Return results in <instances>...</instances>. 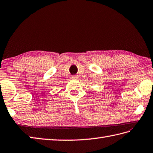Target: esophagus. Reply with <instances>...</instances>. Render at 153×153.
I'll list each match as a JSON object with an SVG mask.
<instances>
[{
  "label": "esophagus",
  "instance_id": "esophagus-1",
  "mask_svg": "<svg viewBox=\"0 0 153 153\" xmlns=\"http://www.w3.org/2000/svg\"><path fill=\"white\" fill-rule=\"evenodd\" d=\"M71 79H78V76H73L72 77H71Z\"/></svg>",
  "mask_w": 153,
  "mask_h": 153
}]
</instances>
